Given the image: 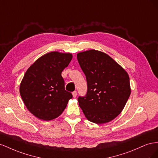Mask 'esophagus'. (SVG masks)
Instances as JSON below:
<instances>
[{
	"label": "esophagus",
	"instance_id": "34e87169",
	"mask_svg": "<svg viewBox=\"0 0 158 158\" xmlns=\"http://www.w3.org/2000/svg\"><path fill=\"white\" fill-rule=\"evenodd\" d=\"M73 98H76L77 96V92H76V91H74V92H73Z\"/></svg>",
	"mask_w": 158,
	"mask_h": 158
}]
</instances>
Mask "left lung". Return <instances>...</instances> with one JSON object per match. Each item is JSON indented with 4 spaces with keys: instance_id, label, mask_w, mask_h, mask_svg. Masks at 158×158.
<instances>
[{
    "instance_id": "8db88e82",
    "label": "left lung",
    "mask_w": 158,
    "mask_h": 158,
    "mask_svg": "<svg viewBox=\"0 0 158 158\" xmlns=\"http://www.w3.org/2000/svg\"><path fill=\"white\" fill-rule=\"evenodd\" d=\"M77 59L87 80V94L78 98L84 115L96 124L113 120L121 113L131 95L128 73L102 51L81 52Z\"/></svg>"
}]
</instances>
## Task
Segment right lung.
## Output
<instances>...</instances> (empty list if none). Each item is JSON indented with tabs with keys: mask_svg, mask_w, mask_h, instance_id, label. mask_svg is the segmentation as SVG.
<instances>
[{
	"mask_svg": "<svg viewBox=\"0 0 158 158\" xmlns=\"http://www.w3.org/2000/svg\"><path fill=\"white\" fill-rule=\"evenodd\" d=\"M72 59L71 53L48 52L36 60L23 76L20 85L22 99L29 111L41 120L58 117L73 98L65 90L61 76Z\"/></svg>",
	"mask_w": 158,
	"mask_h": 158,
	"instance_id": "1",
	"label": "right lung"
}]
</instances>
